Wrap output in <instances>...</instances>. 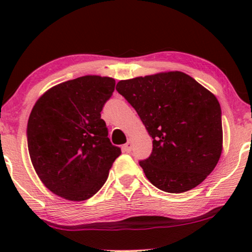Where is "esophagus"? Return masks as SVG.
I'll return each instance as SVG.
<instances>
[{"mask_svg":"<svg viewBox=\"0 0 252 252\" xmlns=\"http://www.w3.org/2000/svg\"><path fill=\"white\" fill-rule=\"evenodd\" d=\"M123 148H124V152H126V153L131 152V148H132V142H131V140H128V142L124 144Z\"/></svg>","mask_w":252,"mask_h":252,"instance_id":"esophagus-1","label":"esophagus"}]
</instances>
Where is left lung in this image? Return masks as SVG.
<instances>
[{"label": "left lung", "mask_w": 252, "mask_h": 252, "mask_svg": "<svg viewBox=\"0 0 252 252\" xmlns=\"http://www.w3.org/2000/svg\"><path fill=\"white\" fill-rule=\"evenodd\" d=\"M116 90L153 138L152 154L140 161L147 179L168 193L200 185L222 150L221 109L215 94L180 71L121 80Z\"/></svg>", "instance_id": "8db88e82"}]
</instances>
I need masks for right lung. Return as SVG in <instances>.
Wrapping results in <instances>:
<instances>
[{
  "label": "right lung",
  "mask_w": 252,
  "mask_h": 252,
  "mask_svg": "<svg viewBox=\"0 0 252 252\" xmlns=\"http://www.w3.org/2000/svg\"><path fill=\"white\" fill-rule=\"evenodd\" d=\"M110 77L84 76L53 86L32 109L28 152L42 184L66 200L83 201L102 189L121 149L100 118L115 90Z\"/></svg>",
  "instance_id": "add662e5"
}]
</instances>
